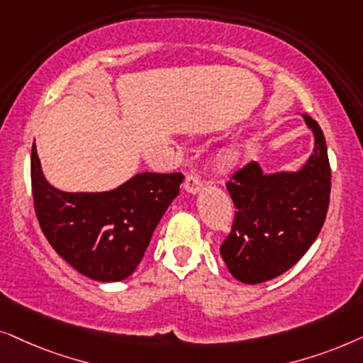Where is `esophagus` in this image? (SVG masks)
I'll return each mask as SVG.
<instances>
[{"instance_id": "obj_1", "label": "esophagus", "mask_w": 363, "mask_h": 363, "mask_svg": "<svg viewBox=\"0 0 363 363\" xmlns=\"http://www.w3.org/2000/svg\"><path fill=\"white\" fill-rule=\"evenodd\" d=\"M184 189L186 192H189V194L196 196L197 192H201L202 189V181L199 176H187L186 177V182H184Z\"/></svg>"}]
</instances>
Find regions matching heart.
Instances as JSON below:
<instances>
[{
	"mask_svg": "<svg viewBox=\"0 0 363 363\" xmlns=\"http://www.w3.org/2000/svg\"><path fill=\"white\" fill-rule=\"evenodd\" d=\"M245 157V149L242 146H229L217 154V167L220 171H230L238 167Z\"/></svg>",
	"mask_w": 363,
	"mask_h": 363,
	"instance_id": "heart-1",
	"label": "heart"
}]
</instances>
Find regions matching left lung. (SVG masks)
<instances>
[{
	"mask_svg": "<svg viewBox=\"0 0 363 363\" xmlns=\"http://www.w3.org/2000/svg\"><path fill=\"white\" fill-rule=\"evenodd\" d=\"M313 134L311 156L296 171L264 172L250 162L227 184L234 225L220 255L244 284L279 277L307 252L320 232L330 197V166L320 125L302 114Z\"/></svg>",
	"mask_w": 363,
	"mask_h": 363,
	"instance_id": "8db88e82",
	"label": "left lung"
}]
</instances>
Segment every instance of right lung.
Wrapping results in <instances>:
<instances>
[{
    "instance_id": "add662e5",
    "label": "right lung",
    "mask_w": 363,
    "mask_h": 363,
    "mask_svg": "<svg viewBox=\"0 0 363 363\" xmlns=\"http://www.w3.org/2000/svg\"><path fill=\"white\" fill-rule=\"evenodd\" d=\"M182 179L181 172H138L111 191L66 192L46 181L35 143L31 149L41 229L72 269L98 282H119L136 270Z\"/></svg>"
}]
</instances>
